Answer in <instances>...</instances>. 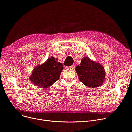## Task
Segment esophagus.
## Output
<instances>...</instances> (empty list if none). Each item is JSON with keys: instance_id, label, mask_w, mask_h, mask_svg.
<instances>
[{"instance_id": "obj_1", "label": "esophagus", "mask_w": 132, "mask_h": 132, "mask_svg": "<svg viewBox=\"0 0 132 132\" xmlns=\"http://www.w3.org/2000/svg\"><path fill=\"white\" fill-rule=\"evenodd\" d=\"M67 68H71V69H73V68H75V65H73L72 66H68L67 67Z\"/></svg>"}]
</instances>
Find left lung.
<instances>
[{"mask_svg":"<svg viewBox=\"0 0 132 132\" xmlns=\"http://www.w3.org/2000/svg\"><path fill=\"white\" fill-rule=\"evenodd\" d=\"M75 70L79 80L87 86L97 87L103 83L106 72L103 66L89 57L83 58L80 65L77 66Z\"/></svg>","mask_w":132,"mask_h":132,"instance_id":"obj_1","label":"left lung"}]
</instances>
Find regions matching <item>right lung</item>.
<instances>
[{"instance_id": "obj_1", "label": "right lung", "mask_w": 132, "mask_h": 132, "mask_svg": "<svg viewBox=\"0 0 132 132\" xmlns=\"http://www.w3.org/2000/svg\"><path fill=\"white\" fill-rule=\"evenodd\" d=\"M54 57L49 58L45 63L35 67L30 76V80L38 86L48 88L56 82L64 67Z\"/></svg>"}]
</instances>
